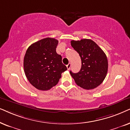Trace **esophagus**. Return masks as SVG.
I'll list each match as a JSON object with an SVG mask.
<instances>
[{
  "label": "esophagus",
  "instance_id": "obj_1",
  "mask_svg": "<svg viewBox=\"0 0 130 130\" xmlns=\"http://www.w3.org/2000/svg\"><path fill=\"white\" fill-rule=\"evenodd\" d=\"M71 65L70 63H69L68 64V65H67V69H68V70H70V68H71Z\"/></svg>",
  "mask_w": 130,
  "mask_h": 130
}]
</instances>
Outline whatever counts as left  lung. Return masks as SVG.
<instances>
[{
    "mask_svg": "<svg viewBox=\"0 0 130 130\" xmlns=\"http://www.w3.org/2000/svg\"><path fill=\"white\" fill-rule=\"evenodd\" d=\"M71 46L81 59V68L77 73L70 71L78 86L86 90L96 88L106 77L108 68L106 55L94 41L90 39L72 40Z\"/></svg>",
    "mask_w": 130,
    "mask_h": 130,
    "instance_id": "8db88e82",
    "label": "left lung"
}]
</instances>
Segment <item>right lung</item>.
Here are the masks:
<instances>
[{"mask_svg": "<svg viewBox=\"0 0 130 130\" xmlns=\"http://www.w3.org/2000/svg\"><path fill=\"white\" fill-rule=\"evenodd\" d=\"M58 40L45 38L29 46L24 58L28 80L40 90H48L58 84L62 72L67 70L62 56L56 53Z\"/></svg>", "mask_w": 130, "mask_h": 130, "instance_id": "right-lung-1", "label": "right lung"}]
</instances>
